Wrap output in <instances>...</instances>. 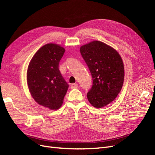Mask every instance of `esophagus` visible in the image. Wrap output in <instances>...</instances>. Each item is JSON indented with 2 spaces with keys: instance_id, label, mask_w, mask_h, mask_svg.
Listing matches in <instances>:
<instances>
[{
  "instance_id": "obj_1",
  "label": "esophagus",
  "mask_w": 155,
  "mask_h": 155,
  "mask_svg": "<svg viewBox=\"0 0 155 155\" xmlns=\"http://www.w3.org/2000/svg\"><path fill=\"white\" fill-rule=\"evenodd\" d=\"M79 86H78V84L77 83H73L71 85V88H78Z\"/></svg>"
}]
</instances>
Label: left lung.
Wrapping results in <instances>:
<instances>
[{"label":"left lung","mask_w":155,"mask_h":155,"mask_svg":"<svg viewBox=\"0 0 155 155\" xmlns=\"http://www.w3.org/2000/svg\"><path fill=\"white\" fill-rule=\"evenodd\" d=\"M80 52L91 73L93 84L87 93L91 104L102 108L113 101L124 81V65L114 48L103 42L93 41L80 47Z\"/></svg>","instance_id":"8db88e82"}]
</instances>
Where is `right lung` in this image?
I'll return each mask as SVG.
<instances>
[{"label": "right lung", "mask_w": 155, "mask_h": 155, "mask_svg": "<svg viewBox=\"0 0 155 155\" xmlns=\"http://www.w3.org/2000/svg\"><path fill=\"white\" fill-rule=\"evenodd\" d=\"M64 51L60 45L46 44L37 51L28 67L27 83L32 97L51 110L62 105L68 88L59 70Z\"/></svg>", "instance_id": "obj_1"}]
</instances>
